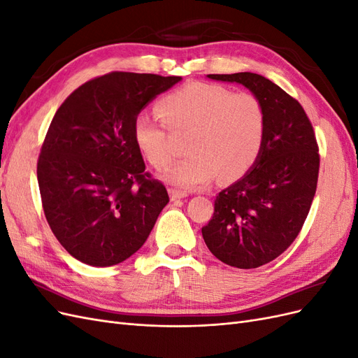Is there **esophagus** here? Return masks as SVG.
Segmentation results:
<instances>
[{"label": "esophagus", "mask_w": 358, "mask_h": 358, "mask_svg": "<svg viewBox=\"0 0 358 358\" xmlns=\"http://www.w3.org/2000/svg\"><path fill=\"white\" fill-rule=\"evenodd\" d=\"M188 196V194L185 191H179V189H170V199L173 201L176 200H180V199H185Z\"/></svg>", "instance_id": "obj_1"}]
</instances>
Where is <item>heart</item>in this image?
Here are the masks:
<instances>
[{
	"label": "heart",
	"instance_id": "1",
	"mask_svg": "<svg viewBox=\"0 0 358 358\" xmlns=\"http://www.w3.org/2000/svg\"><path fill=\"white\" fill-rule=\"evenodd\" d=\"M159 114L140 112L133 124L137 149L150 166L166 169L173 161L171 131H191L189 157L162 178L182 189L203 188L218 176L231 180L254 166L266 136V112L255 95L212 83H189L158 104Z\"/></svg>",
	"mask_w": 358,
	"mask_h": 358
}]
</instances>
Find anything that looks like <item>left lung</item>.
<instances>
[{"label": "left lung", "mask_w": 358, "mask_h": 358, "mask_svg": "<svg viewBox=\"0 0 358 358\" xmlns=\"http://www.w3.org/2000/svg\"><path fill=\"white\" fill-rule=\"evenodd\" d=\"M243 85L262 101L266 136L246 175L222 189L201 229L209 251L237 268L267 264L294 242L317 191L320 154L306 112L276 83L255 73L208 74Z\"/></svg>", "instance_id": "left-lung-1"}]
</instances>
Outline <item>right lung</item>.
Masks as SVG:
<instances>
[{
    "label": "right lung",
    "instance_id": "obj_1",
    "mask_svg": "<svg viewBox=\"0 0 358 358\" xmlns=\"http://www.w3.org/2000/svg\"><path fill=\"white\" fill-rule=\"evenodd\" d=\"M179 76L113 71L73 91L53 116L37 162L46 220L79 262L107 267L137 252L169 203L145 171L136 116Z\"/></svg>",
    "mask_w": 358,
    "mask_h": 358
}]
</instances>
